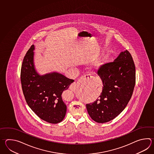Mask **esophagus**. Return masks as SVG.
<instances>
[{
    "label": "esophagus",
    "mask_w": 154,
    "mask_h": 154,
    "mask_svg": "<svg viewBox=\"0 0 154 154\" xmlns=\"http://www.w3.org/2000/svg\"><path fill=\"white\" fill-rule=\"evenodd\" d=\"M91 76L90 75H82V77H81V79H79V81H77V82H75L73 83V84H71V85L69 86V89H71V90H73L76 88V87L78 85L79 83V82H81L82 81L83 79H91Z\"/></svg>",
    "instance_id": "34e87169"
}]
</instances>
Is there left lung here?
Returning a JSON list of instances; mask_svg holds the SVG:
<instances>
[{
	"label": "left lung",
	"mask_w": 154,
	"mask_h": 154,
	"mask_svg": "<svg viewBox=\"0 0 154 154\" xmlns=\"http://www.w3.org/2000/svg\"><path fill=\"white\" fill-rule=\"evenodd\" d=\"M103 87L93 103L86 105L88 114L97 123L107 122L122 112L132 97L135 84V67L128 50L121 52L112 63L97 71Z\"/></svg>",
	"instance_id": "obj_1"
}]
</instances>
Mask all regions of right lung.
I'll return each mask as SVG.
<instances>
[{"label": "right lung", "mask_w": 154, "mask_h": 154, "mask_svg": "<svg viewBox=\"0 0 154 154\" xmlns=\"http://www.w3.org/2000/svg\"><path fill=\"white\" fill-rule=\"evenodd\" d=\"M35 45H32L24 57L21 69L22 91L29 107L43 120L50 123L60 122L66 115V104L62 99L73 79L58 72L40 75L34 64Z\"/></svg>", "instance_id": "obj_1"}]
</instances>
